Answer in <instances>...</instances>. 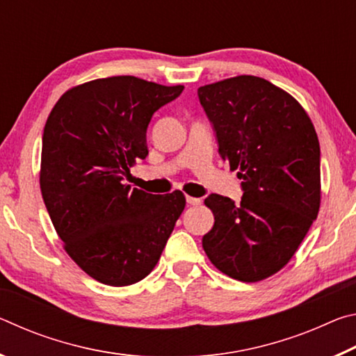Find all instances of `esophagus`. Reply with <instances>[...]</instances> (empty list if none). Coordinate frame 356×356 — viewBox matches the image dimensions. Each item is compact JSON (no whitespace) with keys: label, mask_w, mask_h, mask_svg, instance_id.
Segmentation results:
<instances>
[{"label":"esophagus","mask_w":356,"mask_h":356,"mask_svg":"<svg viewBox=\"0 0 356 356\" xmlns=\"http://www.w3.org/2000/svg\"><path fill=\"white\" fill-rule=\"evenodd\" d=\"M186 202H188L190 206H200V204H201V200H200V197L186 196Z\"/></svg>","instance_id":"1"}]
</instances>
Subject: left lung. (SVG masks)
I'll return each instance as SVG.
<instances>
[{
  "label": "left lung",
  "mask_w": 356,
  "mask_h": 356,
  "mask_svg": "<svg viewBox=\"0 0 356 356\" xmlns=\"http://www.w3.org/2000/svg\"><path fill=\"white\" fill-rule=\"evenodd\" d=\"M197 97L218 152L238 170L240 204L209 195L215 216L202 248L234 280L257 282L284 267L321 207V146L308 113L267 80L240 75L206 84Z\"/></svg>",
  "instance_id": "1"
}]
</instances>
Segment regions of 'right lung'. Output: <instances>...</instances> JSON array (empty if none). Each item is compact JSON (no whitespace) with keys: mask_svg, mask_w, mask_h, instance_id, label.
Here are the masks:
<instances>
[{"mask_svg":"<svg viewBox=\"0 0 356 356\" xmlns=\"http://www.w3.org/2000/svg\"><path fill=\"white\" fill-rule=\"evenodd\" d=\"M182 91L130 75L99 78L64 92L47 119L42 197L64 250L102 284L146 278L184 212L182 191L160 196L124 184L149 154L152 114Z\"/></svg>","mask_w":356,"mask_h":356,"instance_id":"obj_1","label":"right lung"}]
</instances>
